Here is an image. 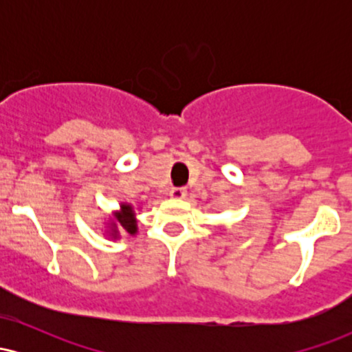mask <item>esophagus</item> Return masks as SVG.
<instances>
[{
	"mask_svg": "<svg viewBox=\"0 0 352 352\" xmlns=\"http://www.w3.org/2000/svg\"><path fill=\"white\" fill-rule=\"evenodd\" d=\"M185 195H187V190L185 188H172L170 190V197L172 199H177V200H182V199H185Z\"/></svg>",
	"mask_w": 352,
	"mask_h": 352,
	"instance_id": "obj_1",
	"label": "esophagus"
}]
</instances>
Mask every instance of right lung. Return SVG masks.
Here are the masks:
<instances>
[{
  "instance_id": "obj_1",
  "label": "right lung",
  "mask_w": 352,
  "mask_h": 352,
  "mask_svg": "<svg viewBox=\"0 0 352 352\" xmlns=\"http://www.w3.org/2000/svg\"><path fill=\"white\" fill-rule=\"evenodd\" d=\"M114 218L117 220L112 221V238H117L119 235V230H117V225H120V230L125 233H131V235H135L137 233V220H135V213H134V208H132V205L129 204H122L120 205V210L119 212H116Z\"/></svg>"
}]
</instances>
